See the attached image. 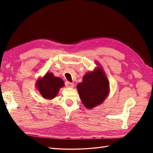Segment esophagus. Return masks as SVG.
<instances>
[{
  "mask_svg": "<svg viewBox=\"0 0 153 153\" xmlns=\"http://www.w3.org/2000/svg\"><path fill=\"white\" fill-rule=\"evenodd\" d=\"M65 86L67 87H69V88H73L74 86V84H73V83L69 82H65Z\"/></svg>",
  "mask_w": 153,
  "mask_h": 153,
  "instance_id": "1",
  "label": "esophagus"
}]
</instances>
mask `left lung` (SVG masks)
Returning <instances> with one entry per match:
<instances>
[{"mask_svg": "<svg viewBox=\"0 0 153 153\" xmlns=\"http://www.w3.org/2000/svg\"><path fill=\"white\" fill-rule=\"evenodd\" d=\"M77 89L83 105L92 108L104 101L109 91V84L103 70L97 68L83 77V82L77 84Z\"/></svg>", "mask_w": 153, "mask_h": 153, "instance_id": "left-lung-1", "label": "left lung"}]
</instances>
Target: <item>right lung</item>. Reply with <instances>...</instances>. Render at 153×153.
<instances>
[{
	"label": "right lung",
	"instance_id": "add662e5",
	"mask_svg": "<svg viewBox=\"0 0 153 153\" xmlns=\"http://www.w3.org/2000/svg\"><path fill=\"white\" fill-rule=\"evenodd\" d=\"M38 89L41 95L46 99H52L57 95L59 88L64 86L62 79L55 77L52 73H47L42 79L37 81Z\"/></svg>",
	"mask_w": 153,
	"mask_h": 153
}]
</instances>
